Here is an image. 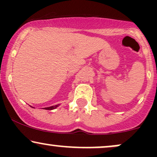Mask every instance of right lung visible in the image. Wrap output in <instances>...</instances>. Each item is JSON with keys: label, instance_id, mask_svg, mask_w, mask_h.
I'll use <instances>...</instances> for the list:
<instances>
[{"label": "right lung", "instance_id": "1", "mask_svg": "<svg viewBox=\"0 0 157 157\" xmlns=\"http://www.w3.org/2000/svg\"><path fill=\"white\" fill-rule=\"evenodd\" d=\"M58 106H59V104H58V105H53V106H50V107L45 108L44 109H46V110H53V109H56L57 107H58Z\"/></svg>", "mask_w": 157, "mask_h": 157}]
</instances>
